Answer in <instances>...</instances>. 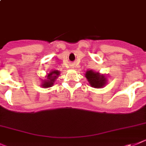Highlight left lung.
Instances as JSON below:
<instances>
[{"label":"left lung","mask_w":146,"mask_h":146,"mask_svg":"<svg viewBox=\"0 0 146 146\" xmlns=\"http://www.w3.org/2000/svg\"><path fill=\"white\" fill-rule=\"evenodd\" d=\"M85 77L92 87L102 88L107 84V78L104 74H100L98 72L92 70L86 71Z\"/></svg>","instance_id":"obj_1"}]
</instances>
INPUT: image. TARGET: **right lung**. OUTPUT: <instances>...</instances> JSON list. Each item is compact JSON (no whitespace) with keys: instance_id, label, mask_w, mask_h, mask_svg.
Instances as JSON below:
<instances>
[{"instance_id":"1","label":"right lung","mask_w":146,"mask_h":146,"mask_svg":"<svg viewBox=\"0 0 146 146\" xmlns=\"http://www.w3.org/2000/svg\"><path fill=\"white\" fill-rule=\"evenodd\" d=\"M60 72L57 70L52 71L50 72L48 75L46 76V80H42V86L44 88L51 87L54 85V83L55 82V80L58 78V76L60 75Z\"/></svg>"}]
</instances>
